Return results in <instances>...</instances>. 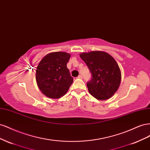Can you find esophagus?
I'll use <instances>...</instances> for the list:
<instances>
[{
	"mask_svg": "<svg viewBox=\"0 0 150 150\" xmlns=\"http://www.w3.org/2000/svg\"><path fill=\"white\" fill-rule=\"evenodd\" d=\"M78 78H79V79H82L83 78V76L82 75H79L78 76Z\"/></svg>",
	"mask_w": 150,
	"mask_h": 150,
	"instance_id": "esophagus-1",
	"label": "esophagus"
}]
</instances>
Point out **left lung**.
Returning <instances> with one entry per match:
<instances>
[{
	"instance_id": "1",
	"label": "left lung",
	"mask_w": 150,
	"mask_h": 150,
	"mask_svg": "<svg viewBox=\"0 0 150 150\" xmlns=\"http://www.w3.org/2000/svg\"><path fill=\"white\" fill-rule=\"evenodd\" d=\"M91 74L87 83L89 93L99 100L110 98L118 89L121 79V71L115 59L102 51L80 54Z\"/></svg>"
}]
</instances>
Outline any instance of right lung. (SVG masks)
<instances>
[{
	"instance_id": "1",
	"label": "right lung",
	"mask_w": 150,
	"mask_h": 150,
	"mask_svg": "<svg viewBox=\"0 0 150 150\" xmlns=\"http://www.w3.org/2000/svg\"><path fill=\"white\" fill-rule=\"evenodd\" d=\"M70 54L49 53L40 61L36 69V82L41 92L50 98H59L67 92L73 82L67 67Z\"/></svg>"
}]
</instances>
